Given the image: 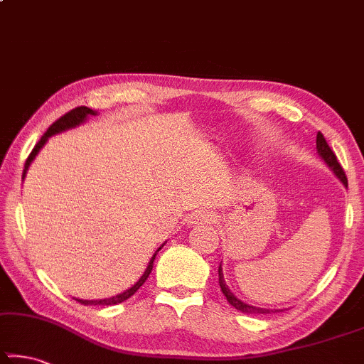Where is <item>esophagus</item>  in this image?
<instances>
[{"label": "esophagus", "mask_w": 364, "mask_h": 364, "mask_svg": "<svg viewBox=\"0 0 364 364\" xmlns=\"http://www.w3.org/2000/svg\"><path fill=\"white\" fill-rule=\"evenodd\" d=\"M198 218L202 220V221H207V223H212V221H215L213 215H208V213H200Z\"/></svg>", "instance_id": "esophagus-1"}]
</instances>
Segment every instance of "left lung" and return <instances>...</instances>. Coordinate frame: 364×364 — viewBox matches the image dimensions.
Instances as JSON below:
<instances>
[{
	"mask_svg": "<svg viewBox=\"0 0 364 364\" xmlns=\"http://www.w3.org/2000/svg\"><path fill=\"white\" fill-rule=\"evenodd\" d=\"M317 149H318L320 157H322V159L326 162V164H328L330 169L336 173V177H338L340 181L343 182L345 187H348V178H346V176H345L343 167L340 166V162H338V159H336L335 152L331 151V147L328 146V143H326V139L323 138V134L320 133V131L317 133ZM218 282H220L221 292L225 294L226 300H228V302L233 305L236 310H240V312L250 314V315H255V314H271L269 309H261V307H255V305H247V304L243 302V300H240L238 297H236L235 294L230 291L228 286H226V284H225L223 271H221V264L218 267Z\"/></svg>",
	"mask_w": 364,
	"mask_h": 364,
	"instance_id": "8db88e82",
	"label": "left lung"
}]
</instances>
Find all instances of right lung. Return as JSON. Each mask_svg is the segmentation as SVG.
Here are the masks:
<instances>
[{"label": "right lung", "mask_w": 364, "mask_h": 364, "mask_svg": "<svg viewBox=\"0 0 364 364\" xmlns=\"http://www.w3.org/2000/svg\"><path fill=\"white\" fill-rule=\"evenodd\" d=\"M90 114H97V112H93L92 108H87V107H77V108L70 109V112H68V113H65L64 117H60L59 119L54 121V123L49 126V129H47L46 133H44V136H42V138L39 139V143L34 146V149L31 151V154L28 156V159H26L24 171H23V178L26 177V172H28L31 162L34 161L36 154H38V152L41 151V147L46 144V141L49 139L52 134H57V133H60V131H65L68 128H75L77 124L83 123V121L87 119V117H90ZM159 250H161V247H159ZM159 250H157V251H159ZM157 251H156V255H157ZM156 255L152 256V259L149 261V264H147V269L144 271L143 276H141L139 281L136 282L133 287L128 289V291H124L123 294H119V296H114V297H109V299H103V300H80V299H75V300H77V302L83 304V305H114V304L124 302V300H128L131 296H134L136 291H138V289L146 282V279L149 277V274L152 271V262H154V259H156Z\"/></svg>", "instance_id": "obj_1"}]
</instances>
